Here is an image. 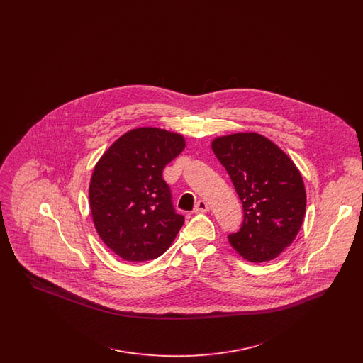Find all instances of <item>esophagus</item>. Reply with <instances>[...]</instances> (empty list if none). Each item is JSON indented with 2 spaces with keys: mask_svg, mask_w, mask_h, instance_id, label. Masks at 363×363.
Here are the masks:
<instances>
[{
  "mask_svg": "<svg viewBox=\"0 0 363 363\" xmlns=\"http://www.w3.org/2000/svg\"><path fill=\"white\" fill-rule=\"evenodd\" d=\"M209 211V206L204 200H200L196 203V207H194V213H201V212H208Z\"/></svg>",
  "mask_w": 363,
  "mask_h": 363,
  "instance_id": "obj_1",
  "label": "esophagus"
}]
</instances>
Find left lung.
I'll return each mask as SVG.
<instances>
[{
	"label": "left lung",
	"instance_id": "obj_1",
	"mask_svg": "<svg viewBox=\"0 0 363 363\" xmlns=\"http://www.w3.org/2000/svg\"><path fill=\"white\" fill-rule=\"evenodd\" d=\"M212 150L223 164L243 208L240 231L231 246L250 262L277 257L303 222L306 191L293 160L257 133L215 138Z\"/></svg>",
	"mask_w": 363,
	"mask_h": 363
}]
</instances>
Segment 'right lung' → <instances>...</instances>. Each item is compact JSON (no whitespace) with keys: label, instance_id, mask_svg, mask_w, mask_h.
Listing matches in <instances>:
<instances>
[{"label":"right lung","instance_id":"right-lung-1","mask_svg":"<svg viewBox=\"0 0 363 363\" xmlns=\"http://www.w3.org/2000/svg\"><path fill=\"white\" fill-rule=\"evenodd\" d=\"M185 140L156 128H138L118 138L101 157L89 184L94 225L116 255L126 261L162 256L185 222L175 212L164 167Z\"/></svg>","mask_w":363,"mask_h":363}]
</instances>
